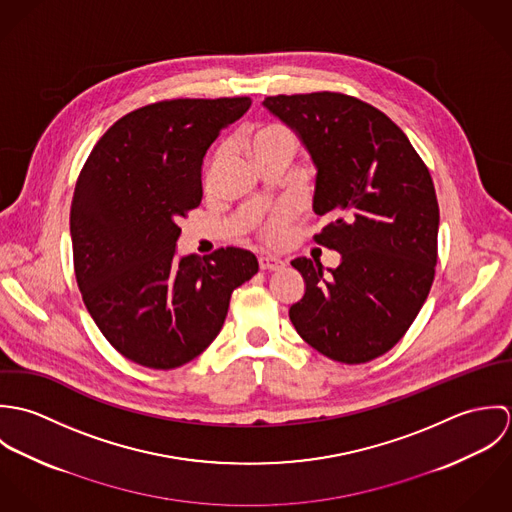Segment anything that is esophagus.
I'll list each match as a JSON object with an SVG mask.
<instances>
[{
  "label": "esophagus",
  "instance_id": "34e87169",
  "mask_svg": "<svg viewBox=\"0 0 512 512\" xmlns=\"http://www.w3.org/2000/svg\"><path fill=\"white\" fill-rule=\"evenodd\" d=\"M258 264H260V270H272V272H278L286 266L280 258H274V256H260Z\"/></svg>",
  "mask_w": 512,
  "mask_h": 512
}]
</instances>
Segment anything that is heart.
<instances>
[{
	"mask_svg": "<svg viewBox=\"0 0 512 512\" xmlns=\"http://www.w3.org/2000/svg\"><path fill=\"white\" fill-rule=\"evenodd\" d=\"M278 134H290V132L284 130V128H280V126L260 130V132L254 136V140H252V149L258 146L260 142H264L266 138L278 136ZM290 136H292V134H290ZM222 155H224V149H219V153L215 155V159H213V163H211V169H209V173H207V183H211V181L215 179V173H217V169H219ZM290 219H292V209H290V207H278L268 219H264L258 224V234H260V238H262L264 242H268V244H278V242L286 236V226H288Z\"/></svg>",
	"mask_w": 512,
	"mask_h": 512,
	"instance_id": "obj_1",
	"label": "heart"
}]
</instances>
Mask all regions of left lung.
Wrapping results in <instances>:
<instances>
[{
  "label": "left lung",
  "mask_w": 512,
  "mask_h": 512,
  "mask_svg": "<svg viewBox=\"0 0 512 512\" xmlns=\"http://www.w3.org/2000/svg\"><path fill=\"white\" fill-rule=\"evenodd\" d=\"M317 167L313 211L329 215L313 240L341 264L295 258L305 280L290 307L295 331L321 355L361 365L388 353L420 313L438 264L432 175L406 134L378 108L341 92L266 96Z\"/></svg>",
  "instance_id": "left-lung-1"
}]
</instances>
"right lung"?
Segmentation results:
<instances>
[{"mask_svg":"<svg viewBox=\"0 0 512 512\" xmlns=\"http://www.w3.org/2000/svg\"><path fill=\"white\" fill-rule=\"evenodd\" d=\"M252 100L173 98L120 118L82 165L71 207L76 284L108 343L136 365L169 370L220 333L230 295L258 272L226 246L175 258L179 220L201 205V165Z\"/></svg>","mask_w":512,"mask_h":512,"instance_id":"add662e5","label":"right lung"}]
</instances>
